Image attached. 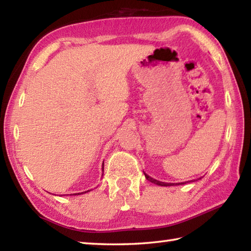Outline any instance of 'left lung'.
<instances>
[{
  "instance_id": "8db88e82",
  "label": "left lung",
  "mask_w": 251,
  "mask_h": 251,
  "mask_svg": "<svg viewBox=\"0 0 251 251\" xmlns=\"http://www.w3.org/2000/svg\"><path fill=\"white\" fill-rule=\"evenodd\" d=\"M145 177L147 178V180H150L151 182H154V184L158 185V186H174V185H184L186 182H177V184H172V182H163V181H159V180H156L154 178H151V176H148L147 174H145Z\"/></svg>"
}]
</instances>
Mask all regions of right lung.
I'll return each mask as SVG.
<instances>
[{
	"instance_id": "right-lung-1",
	"label": "right lung",
	"mask_w": 251,
	"mask_h": 251,
	"mask_svg": "<svg viewBox=\"0 0 251 251\" xmlns=\"http://www.w3.org/2000/svg\"><path fill=\"white\" fill-rule=\"evenodd\" d=\"M103 166H104V164H103ZM103 172H104V167H103ZM87 192H90V190H87ZM87 192H84V193H87ZM80 194H83V193H80ZM79 193L78 194H73V195H80Z\"/></svg>"
}]
</instances>
